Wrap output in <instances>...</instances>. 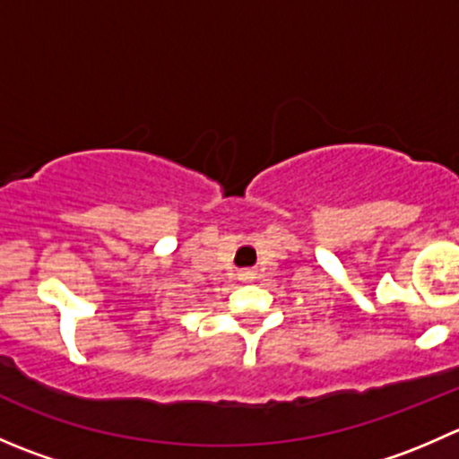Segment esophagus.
Wrapping results in <instances>:
<instances>
[{"label":"esophagus","instance_id":"34e87169","mask_svg":"<svg viewBox=\"0 0 459 459\" xmlns=\"http://www.w3.org/2000/svg\"><path fill=\"white\" fill-rule=\"evenodd\" d=\"M253 275V273H244V277H251Z\"/></svg>","mask_w":459,"mask_h":459}]
</instances>
